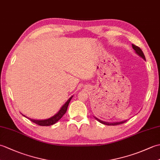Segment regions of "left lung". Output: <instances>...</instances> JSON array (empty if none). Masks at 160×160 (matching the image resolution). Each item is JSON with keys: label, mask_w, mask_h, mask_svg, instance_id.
Instances as JSON below:
<instances>
[{"label": "left lung", "mask_w": 160, "mask_h": 160, "mask_svg": "<svg viewBox=\"0 0 160 160\" xmlns=\"http://www.w3.org/2000/svg\"><path fill=\"white\" fill-rule=\"evenodd\" d=\"M132 49H133L135 50V53H136L139 56L142 57V58H143L144 60H146V58H145V56H144V54L143 53V52H142V49L140 48V47H138V46H135V45H132ZM94 118L96 119V120H98L99 122H100V123L103 124H105V125H108V126H115V125H118V124H123L125 122H127V120H123V121H121V122H104V121H102V120H100V119L97 118L96 117L93 116Z\"/></svg>", "instance_id": "8db88e82"}]
</instances>
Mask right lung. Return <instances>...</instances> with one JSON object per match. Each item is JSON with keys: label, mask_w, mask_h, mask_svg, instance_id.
<instances>
[{"label": "right lung", "mask_w": 160, "mask_h": 160, "mask_svg": "<svg viewBox=\"0 0 160 160\" xmlns=\"http://www.w3.org/2000/svg\"><path fill=\"white\" fill-rule=\"evenodd\" d=\"M73 98V96H71L69 98V99H68V100L64 104H63L62 107L60 108V109L59 110V111L56 114H55L54 115H53L52 117H51L48 119H45V120H34V119H31L29 118H28L27 116H25V115L22 114L24 117L28 118L29 120H31L33 123H35L38 125L40 126H51L53 125L54 124H56V122L58 121L59 120H60L63 115L65 114V113L67 112V108H68V105H69L70 101L71 100V98Z\"/></svg>", "instance_id": "right-lung-1"}]
</instances>
